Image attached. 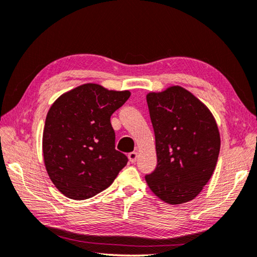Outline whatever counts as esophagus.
I'll return each mask as SVG.
<instances>
[{
  "label": "esophagus",
  "instance_id": "esophagus-1",
  "mask_svg": "<svg viewBox=\"0 0 257 257\" xmlns=\"http://www.w3.org/2000/svg\"><path fill=\"white\" fill-rule=\"evenodd\" d=\"M128 158H129V160L132 163H135L136 160H137V158H138V153L137 152H133V153H130L129 155H128Z\"/></svg>",
  "mask_w": 257,
  "mask_h": 257
}]
</instances>
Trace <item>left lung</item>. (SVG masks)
Instances as JSON below:
<instances>
[{
    "instance_id": "1",
    "label": "left lung",
    "mask_w": 257,
    "mask_h": 257,
    "mask_svg": "<svg viewBox=\"0 0 257 257\" xmlns=\"http://www.w3.org/2000/svg\"><path fill=\"white\" fill-rule=\"evenodd\" d=\"M146 98L157 154V167L146 182L165 203H187L213 176L220 149L217 123L210 110L180 85Z\"/></svg>"
}]
</instances>
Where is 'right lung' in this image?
Listing matches in <instances>:
<instances>
[{
	"instance_id": "add662e5",
	"label": "right lung",
	"mask_w": 257,
	"mask_h": 257,
	"mask_svg": "<svg viewBox=\"0 0 257 257\" xmlns=\"http://www.w3.org/2000/svg\"><path fill=\"white\" fill-rule=\"evenodd\" d=\"M130 94L84 83L60 95L49 109L42 137L44 165L65 197H93L127 165L125 155L114 149L110 117Z\"/></svg>"
}]
</instances>
